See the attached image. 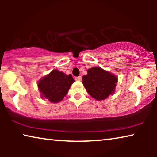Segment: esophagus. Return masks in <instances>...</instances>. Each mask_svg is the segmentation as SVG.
<instances>
[{
	"label": "esophagus",
	"instance_id": "esophagus-1",
	"mask_svg": "<svg viewBox=\"0 0 157 157\" xmlns=\"http://www.w3.org/2000/svg\"><path fill=\"white\" fill-rule=\"evenodd\" d=\"M81 76H76V77H75V80L76 81H81Z\"/></svg>",
	"mask_w": 157,
	"mask_h": 157
}]
</instances>
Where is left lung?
Returning a JSON list of instances; mask_svg holds the SVG:
<instances>
[{"label": "left lung", "mask_w": 157, "mask_h": 157, "mask_svg": "<svg viewBox=\"0 0 157 157\" xmlns=\"http://www.w3.org/2000/svg\"><path fill=\"white\" fill-rule=\"evenodd\" d=\"M82 83L88 93L95 99L104 100L114 92L117 78L114 75L100 67H94L87 71Z\"/></svg>", "instance_id": "obj_1"}]
</instances>
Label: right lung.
Here are the masks:
<instances>
[{
	"label": "right lung",
	"mask_w": 157,
	"mask_h": 157,
	"mask_svg": "<svg viewBox=\"0 0 157 157\" xmlns=\"http://www.w3.org/2000/svg\"><path fill=\"white\" fill-rule=\"evenodd\" d=\"M74 81L71 74L66 75L58 70H53L38 81V86L42 97L52 103H58L67 94Z\"/></svg>",
	"instance_id": "add662e5"
}]
</instances>
